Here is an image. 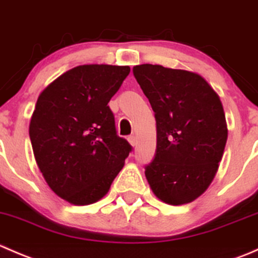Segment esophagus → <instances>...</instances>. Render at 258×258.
Masks as SVG:
<instances>
[{
  "instance_id": "1",
  "label": "esophagus",
  "mask_w": 258,
  "mask_h": 258,
  "mask_svg": "<svg viewBox=\"0 0 258 258\" xmlns=\"http://www.w3.org/2000/svg\"><path fill=\"white\" fill-rule=\"evenodd\" d=\"M128 142H130V144H131L132 147H135V146H136V144H137L136 137H135V136H130L128 137Z\"/></svg>"
}]
</instances>
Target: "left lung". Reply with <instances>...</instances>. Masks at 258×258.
Returning <instances> with one entry per match:
<instances>
[{
	"label": "left lung",
	"mask_w": 258,
	"mask_h": 258,
	"mask_svg": "<svg viewBox=\"0 0 258 258\" xmlns=\"http://www.w3.org/2000/svg\"><path fill=\"white\" fill-rule=\"evenodd\" d=\"M134 76L155 112L157 146L145 167L151 189L165 204H189L215 177L227 141L220 97L195 72L139 64Z\"/></svg>",
	"instance_id": "obj_1"
}]
</instances>
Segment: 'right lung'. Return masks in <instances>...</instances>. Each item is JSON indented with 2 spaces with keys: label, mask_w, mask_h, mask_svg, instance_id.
<instances>
[{
  "label": "right lung",
  "mask_w": 258,
  "mask_h": 258,
  "mask_svg": "<svg viewBox=\"0 0 258 258\" xmlns=\"http://www.w3.org/2000/svg\"><path fill=\"white\" fill-rule=\"evenodd\" d=\"M130 71L128 66H77L38 96L30 122L33 155L49 188L70 204L102 199L132 151L117 136L108 106Z\"/></svg>",
  "instance_id": "1"
}]
</instances>
